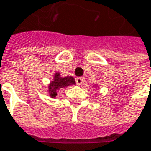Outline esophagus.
<instances>
[{"label": "esophagus", "mask_w": 151, "mask_h": 151, "mask_svg": "<svg viewBox=\"0 0 151 151\" xmlns=\"http://www.w3.org/2000/svg\"><path fill=\"white\" fill-rule=\"evenodd\" d=\"M76 83L78 85H82V84H84V78H81V77H78V78H76Z\"/></svg>", "instance_id": "1"}]
</instances>
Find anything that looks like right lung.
I'll return each mask as SVG.
<instances>
[{"instance_id": "right-lung-1", "label": "right lung", "mask_w": 151, "mask_h": 151, "mask_svg": "<svg viewBox=\"0 0 151 151\" xmlns=\"http://www.w3.org/2000/svg\"><path fill=\"white\" fill-rule=\"evenodd\" d=\"M75 84L74 78L73 77L61 78L59 73H56L54 77V80L49 85V92L51 97H55L57 96V91L60 89L66 88L69 85Z\"/></svg>"}]
</instances>
